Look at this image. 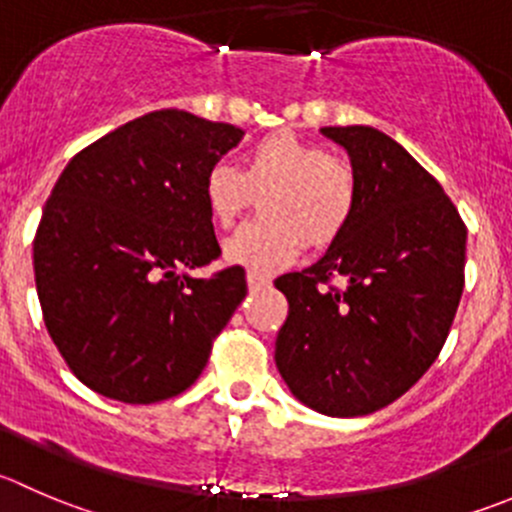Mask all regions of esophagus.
Returning a JSON list of instances; mask_svg holds the SVG:
<instances>
[{
    "label": "esophagus",
    "mask_w": 512,
    "mask_h": 512,
    "mask_svg": "<svg viewBox=\"0 0 512 512\" xmlns=\"http://www.w3.org/2000/svg\"><path fill=\"white\" fill-rule=\"evenodd\" d=\"M272 285V280L270 277H265V275H257V272H247V287H250L252 292H257V290H265V287H270Z\"/></svg>",
    "instance_id": "obj_1"
}]
</instances>
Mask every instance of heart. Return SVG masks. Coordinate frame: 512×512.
<instances>
[{"instance_id":"heart-1","label":"heart","mask_w":512,"mask_h":512,"mask_svg":"<svg viewBox=\"0 0 512 512\" xmlns=\"http://www.w3.org/2000/svg\"><path fill=\"white\" fill-rule=\"evenodd\" d=\"M212 220L232 227L255 197L262 217L225 240V260L257 275H270L300 255L302 240L327 247L350 225L357 200L355 172L325 147L277 132L257 142L242 170L217 162L205 175Z\"/></svg>"}]
</instances>
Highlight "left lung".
Wrapping results in <instances>:
<instances>
[{
    "mask_svg": "<svg viewBox=\"0 0 512 512\" xmlns=\"http://www.w3.org/2000/svg\"><path fill=\"white\" fill-rule=\"evenodd\" d=\"M355 172L350 225L302 272L277 277L287 320L275 365L290 393L357 418L408 393L443 350L465 285V230L433 175L365 124L322 127ZM342 276L345 291L322 288Z\"/></svg>",
    "mask_w": 512,
    "mask_h": 512,
    "instance_id": "obj_1",
    "label": "left lung"
}]
</instances>
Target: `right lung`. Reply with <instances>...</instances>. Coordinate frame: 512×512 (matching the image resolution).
Listing matches in <instances>:
<instances>
[{
	"instance_id": "add662e5",
	"label": "right lung",
	"mask_w": 512,
	"mask_h": 512,
	"mask_svg": "<svg viewBox=\"0 0 512 512\" xmlns=\"http://www.w3.org/2000/svg\"><path fill=\"white\" fill-rule=\"evenodd\" d=\"M245 132L185 109L122 124L59 175L34 237L44 325L69 370L130 405L167 400L205 370L212 337L247 295L220 255L205 175Z\"/></svg>"
}]
</instances>
